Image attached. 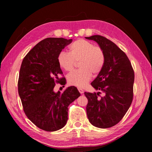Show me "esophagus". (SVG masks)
I'll use <instances>...</instances> for the list:
<instances>
[{"mask_svg": "<svg viewBox=\"0 0 152 152\" xmlns=\"http://www.w3.org/2000/svg\"><path fill=\"white\" fill-rule=\"evenodd\" d=\"M78 90H79V93H80V94H83L84 93V90L82 89V88H80V87H78Z\"/></svg>", "mask_w": 152, "mask_h": 152, "instance_id": "1", "label": "esophagus"}]
</instances>
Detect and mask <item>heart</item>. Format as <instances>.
I'll return each instance as SVG.
<instances>
[{
	"instance_id": "heart-1",
	"label": "heart",
	"mask_w": 152,
	"mask_h": 152,
	"mask_svg": "<svg viewBox=\"0 0 152 152\" xmlns=\"http://www.w3.org/2000/svg\"><path fill=\"white\" fill-rule=\"evenodd\" d=\"M59 65L66 72L72 71L76 62L79 61L80 69L67 76L72 86L84 87L90 80L91 75H97L103 68L105 56L102 48L94 45L88 40L79 39L69 48V53L61 52L58 55Z\"/></svg>"
}]
</instances>
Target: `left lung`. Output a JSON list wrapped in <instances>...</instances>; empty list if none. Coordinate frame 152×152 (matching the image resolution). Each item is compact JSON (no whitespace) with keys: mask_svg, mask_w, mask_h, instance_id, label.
<instances>
[{"mask_svg":"<svg viewBox=\"0 0 152 152\" xmlns=\"http://www.w3.org/2000/svg\"><path fill=\"white\" fill-rule=\"evenodd\" d=\"M86 39L96 41L105 56L102 72L91 84L96 90L104 92V96H100V92H85L88 100L87 115L94 126L109 128L122 120L132 103L134 70L126 53L111 40L99 35Z\"/></svg>","mask_w":152,"mask_h":152,"instance_id":"left-lung-1","label":"left lung"}]
</instances>
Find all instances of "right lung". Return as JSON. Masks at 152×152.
Returning a JSON list of instances; mask_svg holds the SVG:
<instances>
[{
  "mask_svg": "<svg viewBox=\"0 0 152 152\" xmlns=\"http://www.w3.org/2000/svg\"><path fill=\"white\" fill-rule=\"evenodd\" d=\"M72 39L46 38L27 53L22 61L18 82V93L26 117L44 131L60 129L68 120V106L80 94L74 86L55 93L56 84L66 79L58 61V55Z\"/></svg>",
  "mask_w": 152,
  "mask_h": 152,
  "instance_id": "add662e5",
  "label": "right lung"
}]
</instances>
